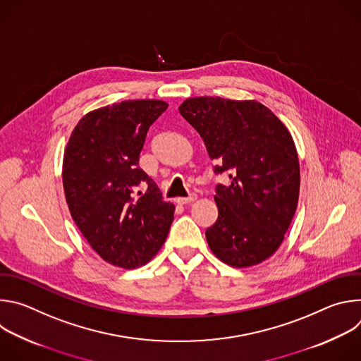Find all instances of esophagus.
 <instances>
[{"mask_svg":"<svg viewBox=\"0 0 361 361\" xmlns=\"http://www.w3.org/2000/svg\"><path fill=\"white\" fill-rule=\"evenodd\" d=\"M195 200H197V194L191 192L188 197H178V198H177V202H178V204H188V202H192V201H195Z\"/></svg>","mask_w":361,"mask_h":361,"instance_id":"obj_1","label":"esophagus"}]
</instances>
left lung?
Wrapping results in <instances>:
<instances>
[{
  "instance_id": "1",
  "label": "left lung",
  "mask_w": 361,
  "mask_h": 361,
  "mask_svg": "<svg viewBox=\"0 0 361 361\" xmlns=\"http://www.w3.org/2000/svg\"><path fill=\"white\" fill-rule=\"evenodd\" d=\"M178 111L217 163L214 173L230 178L216 187L219 219L205 230L212 251L238 269L267 260L297 209L300 164L291 134L257 101L195 97Z\"/></svg>"
}]
</instances>
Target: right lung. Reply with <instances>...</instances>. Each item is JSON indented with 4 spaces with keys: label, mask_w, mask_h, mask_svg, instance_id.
<instances>
[{
    "label": "right lung",
    "mask_w": 361,
    "mask_h": 361,
    "mask_svg": "<svg viewBox=\"0 0 361 361\" xmlns=\"http://www.w3.org/2000/svg\"><path fill=\"white\" fill-rule=\"evenodd\" d=\"M169 104L128 99L85 114L75 126L63 161V185L73 220L107 263L135 269L164 244L174 204L140 163L148 128Z\"/></svg>",
    "instance_id": "obj_1"
}]
</instances>
